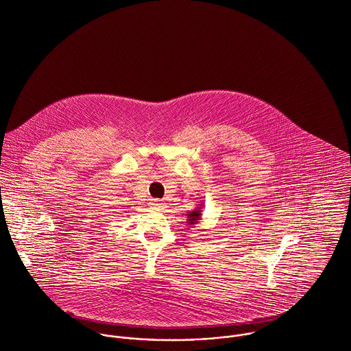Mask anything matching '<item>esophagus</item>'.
I'll return each mask as SVG.
<instances>
[{
  "instance_id": "34e87169",
  "label": "esophagus",
  "mask_w": 351,
  "mask_h": 351,
  "mask_svg": "<svg viewBox=\"0 0 351 351\" xmlns=\"http://www.w3.org/2000/svg\"><path fill=\"white\" fill-rule=\"evenodd\" d=\"M152 205H153V208H156V209H165V208H167V204H165L164 201H160V199H153V201H152Z\"/></svg>"
}]
</instances>
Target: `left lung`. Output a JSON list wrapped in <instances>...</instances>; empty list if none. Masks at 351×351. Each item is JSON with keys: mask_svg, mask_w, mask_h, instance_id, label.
Returning a JSON list of instances; mask_svg holds the SVG:
<instances>
[{"mask_svg": "<svg viewBox=\"0 0 351 351\" xmlns=\"http://www.w3.org/2000/svg\"><path fill=\"white\" fill-rule=\"evenodd\" d=\"M202 210H204V205L201 204V205H198L194 210H191V212L187 213V221H189L190 226H195V224H198L199 220H202V219H201V217H202Z\"/></svg>", "mask_w": 351, "mask_h": 351, "instance_id": "obj_1", "label": "left lung"}]
</instances>
